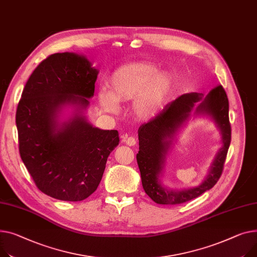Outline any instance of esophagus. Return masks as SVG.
Instances as JSON below:
<instances>
[{"label": "esophagus", "mask_w": 257, "mask_h": 257, "mask_svg": "<svg viewBox=\"0 0 257 257\" xmlns=\"http://www.w3.org/2000/svg\"><path fill=\"white\" fill-rule=\"evenodd\" d=\"M122 142L130 147H133L136 144V140L133 136H128V135H123L122 136Z\"/></svg>", "instance_id": "34e87169"}]
</instances>
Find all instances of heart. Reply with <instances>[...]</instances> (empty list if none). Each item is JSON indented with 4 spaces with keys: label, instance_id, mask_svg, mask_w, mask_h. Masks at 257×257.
<instances>
[{
    "label": "heart",
    "instance_id": "b5f03b06",
    "mask_svg": "<svg viewBox=\"0 0 257 257\" xmlns=\"http://www.w3.org/2000/svg\"><path fill=\"white\" fill-rule=\"evenodd\" d=\"M109 91L101 89L99 101L105 110L115 112L118 101L135 100L134 111L143 119H151L162 109L175 87L174 75L160 71V67L152 62L126 64L110 75Z\"/></svg>",
    "mask_w": 257,
    "mask_h": 257
}]
</instances>
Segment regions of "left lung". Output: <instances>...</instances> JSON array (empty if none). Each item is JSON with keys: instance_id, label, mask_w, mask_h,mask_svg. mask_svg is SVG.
<instances>
[{"instance_id": "1", "label": "left lung", "mask_w": 257, "mask_h": 257, "mask_svg": "<svg viewBox=\"0 0 257 257\" xmlns=\"http://www.w3.org/2000/svg\"><path fill=\"white\" fill-rule=\"evenodd\" d=\"M196 103H199L197 106ZM228 110L227 95L222 85H218L206 97L200 93L180 96L167 104L155 118L140 127V151L136 160L144 190L152 200L159 204H179L196 198L215 186L223 170L231 140ZM192 112L195 116H207L212 119L221 135L222 147L200 185L184 190H170L161 180L166 156L174 145L177 133L185 125Z\"/></svg>"}]
</instances>
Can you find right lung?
Masks as SVG:
<instances>
[{
    "mask_svg": "<svg viewBox=\"0 0 257 257\" xmlns=\"http://www.w3.org/2000/svg\"><path fill=\"white\" fill-rule=\"evenodd\" d=\"M98 73L83 55H51L31 74L17 106L22 160L38 189L56 199L80 201L95 192L118 145L116 130L97 128L85 114Z\"/></svg>",
    "mask_w": 257,
    "mask_h": 257,
    "instance_id": "obj_1",
    "label": "right lung"
}]
</instances>
